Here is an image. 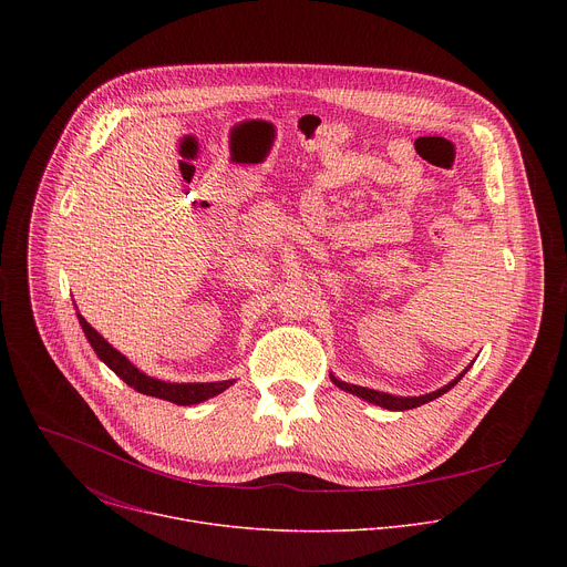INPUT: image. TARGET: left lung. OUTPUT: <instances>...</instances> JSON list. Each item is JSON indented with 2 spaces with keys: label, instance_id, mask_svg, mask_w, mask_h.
<instances>
[{
  "label": "left lung",
  "instance_id": "left-lung-1",
  "mask_svg": "<svg viewBox=\"0 0 567 567\" xmlns=\"http://www.w3.org/2000/svg\"><path fill=\"white\" fill-rule=\"evenodd\" d=\"M471 365H473V363H471ZM471 365H468V368H471ZM468 368H464V370H462L453 381H449L444 388H440V390H435V392H429V394H420V396H399V394H388V392H379V390H372V388L346 383V381L337 379L332 372H330V379H332V383H334L337 388H341V390H346V392H352V394L365 399L368 403H374V406H381V409H385V411H411V409H417V406H422V403H429V401L442 396L444 392H449V390L468 372Z\"/></svg>",
  "mask_w": 567,
  "mask_h": 567
}]
</instances>
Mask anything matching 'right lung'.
I'll use <instances>...</instances> for the list:
<instances>
[{"instance_id": "right-lung-1", "label": "right lung", "mask_w": 567, "mask_h": 567, "mask_svg": "<svg viewBox=\"0 0 567 567\" xmlns=\"http://www.w3.org/2000/svg\"><path fill=\"white\" fill-rule=\"evenodd\" d=\"M78 313L80 328H83L90 346L94 348L96 357L116 374L121 377L130 388H134L141 394L147 396H158L177 403V406H193V403H202L219 392H224L226 388H230L235 383V379L228 381H208V383H171V381H161L154 379L150 374H145L143 370H138L125 354H121L116 348H112L92 326L83 318V313Z\"/></svg>"}]
</instances>
